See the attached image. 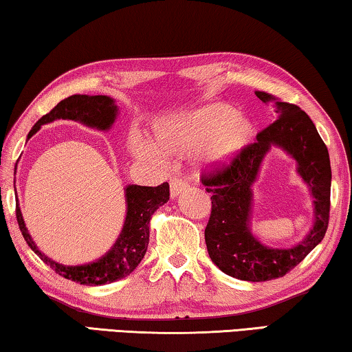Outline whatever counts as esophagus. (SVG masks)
<instances>
[{
    "mask_svg": "<svg viewBox=\"0 0 352 352\" xmlns=\"http://www.w3.org/2000/svg\"><path fill=\"white\" fill-rule=\"evenodd\" d=\"M188 188V183L182 178H172L170 180V196L177 197L178 194H182Z\"/></svg>",
    "mask_w": 352,
    "mask_h": 352,
    "instance_id": "1",
    "label": "esophagus"
}]
</instances>
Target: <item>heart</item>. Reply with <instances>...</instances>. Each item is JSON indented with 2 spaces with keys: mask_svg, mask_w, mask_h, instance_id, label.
<instances>
[{
  "mask_svg": "<svg viewBox=\"0 0 352 352\" xmlns=\"http://www.w3.org/2000/svg\"><path fill=\"white\" fill-rule=\"evenodd\" d=\"M253 139V124L226 104L170 115L155 126V144L131 138L129 148L140 160L162 162L164 155L196 156L204 167L228 166Z\"/></svg>",
  "mask_w": 352,
  "mask_h": 352,
  "instance_id": "b5f03b06",
  "label": "heart"
}]
</instances>
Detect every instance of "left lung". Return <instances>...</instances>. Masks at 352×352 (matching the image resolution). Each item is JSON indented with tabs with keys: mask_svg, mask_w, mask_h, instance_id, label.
<instances>
[{
	"mask_svg": "<svg viewBox=\"0 0 352 352\" xmlns=\"http://www.w3.org/2000/svg\"><path fill=\"white\" fill-rule=\"evenodd\" d=\"M262 102H274L278 120L256 135L237 158L221 170L202 177L212 194V213L206 228L210 259L219 270L243 281H269L285 276L326 235L330 212V160L311 118L296 106L265 91H256ZM272 146H280L298 162V173L315 199V223L300 244L291 249L262 245L250 232L252 183Z\"/></svg>",
	"mask_w": 352,
	"mask_h": 352,
	"instance_id": "1",
	"label": "left lung"
}]
</instances>
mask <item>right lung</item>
Segmentation results:
<instances>
[{"label": "right lung", "mask_w": 352, "mask_h": 352, "mask_svg": "<svg viewBox=\"0 0 352 352\" xmlns=\"http://www.w3.org/2000/svg\"><path fill=\"white\" fill-rule=\"evenodd\" d=\"M118 115V107L109 96H88V94H72L63 99L56 106L41 117L31 128L28 139L39 131L42 124L52 123L55 120H74L83 124L107 131L113 124ZM126 197V218L122 232L117 242L113 243L101 259L83 265H63L58 262L47 258L41 253L33 242L28 229L25 226L22 210L19 201H15V214H17L19 228L22 230L25 242L39 258L50 265L56 274L85 286H99L113 283L133 274L135 267L140 264L146 253V246L150 242V219L156 210L169 201V183H162L160 186H139L128 185L124 188Z\"/></svg>", "instance_id": "add662e5"}]
</instances>
